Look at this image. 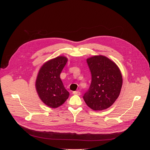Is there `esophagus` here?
<instances>
[{
	"mask_svg": "<svg viewBox=\"0 0 150 150\" xmlns=\"http://www.w3.org/2000/svg\"><path fill=\"white\" fill-rule=\"evenodd\" d=\"M73 93L74 94V95H77V96H80V94H81L80 92H79V91H74V92H73Z\"/></svg>",
	"mask_w": 150,
	"mask_h": 150,
	"instance_id": "34e87169",
	"label": "esophagus"
}]
</instances>
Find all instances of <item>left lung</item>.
I'll list each match as a JSON object with an SVG mask.
<instances>
[{
  "mask_svg": "<svg viewBox=\"0 0 150 150\" xmlns=\"http://www.w3.org/2000/svg\"><path fill=\"white\" fill-rule=\"evenodd\" d=\"M87 62L92 81L83 99L94 111L106 109L120 95L123 83L121 72L114 62L102 55L89 58Z\"/></svg>",
  "mask_w": 150,
  "mask_h": 150,
  "instance_id": "1",
  "label": "left lung"
}]
</instances>
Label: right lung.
Listing matches in <instances>:
<instances>
[{
	"label": "right lung",
	"mask_w": 150,
	"mask_h": 150,
	"mask_svg": "<svg viewBox=\"0 0 150 150\" xmlns=\"http://www.w3.org/2000/svg\"><path fill=\"white\" fill-rule=\"evenodd\" d=\"M67 62L63 56L47 61L39 70L36 80V89L43 103L51 108L62 105L69 98L60 74Z\"/></svg>",
	"instance_id": "obj_1"
}]
</instances>
